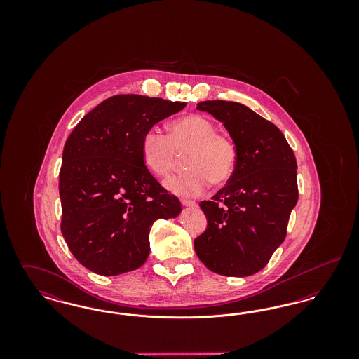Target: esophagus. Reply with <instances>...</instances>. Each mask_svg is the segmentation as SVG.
Here are the masks:
<instances>
[{
    "instance_id": "obj_1",
    "label": "esophagus",
    "mask_w": 359,
    "mask_h": 359,
    "mask_svg": "<svg viewBox=\"0 0 359 359\" xmlns=\"http://www.w3.org/2000/svg\"><path fill=\"white\" fill-rule=\"evenodd\" d=\"M182 205H184V207H196V203L195 202H191V201H186V199H183L182 201Z\"/></svg>"
}]
</instances>
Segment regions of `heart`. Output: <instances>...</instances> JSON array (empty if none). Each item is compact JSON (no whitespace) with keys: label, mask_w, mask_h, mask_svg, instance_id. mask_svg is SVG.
Returning <instances> with one entry per match:
<instances>
[{"label":"heart","mask_w":359,"mask_h":359,"mask_svg":"<svg viewBox=\"0 0 359 359\" xmlns=\"http://www.w3.org/2000/svg\"><path fill=\"white\" fill-rule=\"evenodd\" d=\"M168 136L158 129H149L141 142V154L151 171L165 176L176 164L177 152L187 151L184 165L187 170L177 172L164 180L170 192L196 198L203 195L211 182L226 183L236 171L238 154L234 142L217 132L212 121L201 114H189L173 121Z\"/></svg>","instance_id":"obj_1"}]
</instances>
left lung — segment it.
<instances>
[{"mask_svg":"<svg viewBox=\"0 0 359 359\" xmlns=\"http://www.w3.org/2000/svg\"><path fill=\"white\" fill-rule=\"evenodd\" d=\"M196 109L222 122L238 160L229 183L199 205L207 229L195 252L215 273L252 276L287 236L299 198L296 157L281 130L242 103L205 101Z\"/></svg>","mask_w":359,"mask_h":359,"instance_id":"8db88e82","label":"left lung"}]
</instances>
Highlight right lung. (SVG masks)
<instances>
[{
  "label": "right lung",
  "mask_w": 359,
  "mask_h": 359,
  "mask_svg": "<svg viewBox=\"0 0 359 359\" xmlns=\"http://www.w3.org/2000/svg\"><path fill=\"white\" fill-rule=\"evenodd\" d=\"M184 107L114 95L71 132L59 173L60 229L71 253L91 272L117 276L140 268L149 256L154 221L180 214L179 199L145 167L141 142L154 123Z\"/></svg>",
  "instance_id": "right-lung-1"
}]
</instances>
